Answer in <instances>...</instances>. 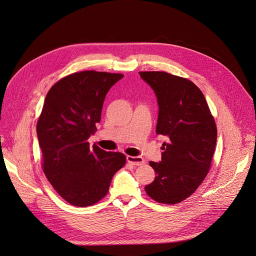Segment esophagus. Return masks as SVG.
Here are the masks:
<instances>
[{
    "label": "esophagus",
    "mask_w": 256,
    "mask_h": 256,
    "mask_svg": "<svg viewBox=\"0 0 256 256\" xmlns=\"http://www.w3.org/2000/svg\"><path fill=\"white\" fill-rule=\"evenodd\" d=\"M126 160L128 162L134 164V166H142L144 164V160L142 156H126Z\"/></svg>",
    "instance_id": "obj_1"
}]
</instances>
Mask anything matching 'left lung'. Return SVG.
<instances>
[{
	"label": "left lung",
	"mask_w": 256,
	"mask_h": 256,
	"mask_svg": "<svg viewBox=\"0 0 256 256\" xmlns=\"http://www.w3.org/2000/svg\"><path fill=\"white\" fill-rule=\"evenodd\" d=\"M140 76L156 96V134L166 138L162 162H150L156 176L144 190L158 202L176 204L196 192L210 170L216 122L204 94L190 80L166 72H140Z\"/></svg>",
	"instance_id": "8db88e82"
}]
</instances>
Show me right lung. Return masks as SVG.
Segmentation results:
<instances>
[{"mask_svg":"<svg viewBox=\"0 0 256 256\" xmlns=\"http://www.w3.org/2000/svg\"><path fill=\"white\" fill-rule=\"evenodd\" d=\"M122 74L84 70L56 82L46 96L36 124L44 172L68 204L90 206L104 198L114 174L126 164L122 152L90 148L100 122L106 94Z\"/></svg>","mask_w":256,"mask_h":256,"instance_id":"right-lung-1","label":"right lung"}]
</instances>
